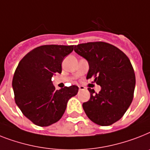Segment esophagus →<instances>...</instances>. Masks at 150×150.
Here are the masks:
<instances>
[{
    "instance_id": "obj_1",
    "label": "esophagus",
    "mask_w": 150,
    "mask_h": 150,
    "mask_svg": "<svg viewBox=\"0 0 150 150\" xmlns=\"http://www.w3.org/2000/svg\"><path fill=\"white\" fill-rule=\"evenodd\" d=\"M79 90H80V91H81V90H85V88H86L84 87V86H79Z\"/></svg>"
}]
</instances>
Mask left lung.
<instances>
[{"mask_svg":"<svg viewBox=\"0 0 150 150\" xmlns=\"http://www.w3.org/2000/svg\"><path fill=\"white\" fill-rule=\"evenodd\" d=\"M75 52L88 61L87 79L101 86L96 93L90 88V99L82 104L88 119L99 126L112 125L121 119L134 96L136 76L126 54L111 44L95 41L79 44Z\"/></svg>","mask_w":150,"mask_h":150,"instance_id":"1","label":"left lung"}]
</instances>
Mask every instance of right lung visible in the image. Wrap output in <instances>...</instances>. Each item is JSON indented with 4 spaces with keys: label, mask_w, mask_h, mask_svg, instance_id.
<instances>
[{
    "label": "right lung",
    "mask_w": 150,
    "mask_h": 150,
    "mask_svg": "<svg viewBox=\"0 0 150 150\" xmlns=\"http://www.w3.org/2000/svg\"><path fill=\"white\" fill-rule=\"evenodd\" d=\"M74 45H47L35 47L20 61L12 80L14 100L25 117L38 126H48L62 117L68 101L79 87L56 90L52 77L62 72V63Z\"/></svg>",
    "instance_id": "add662e5"
}]
</instances>
